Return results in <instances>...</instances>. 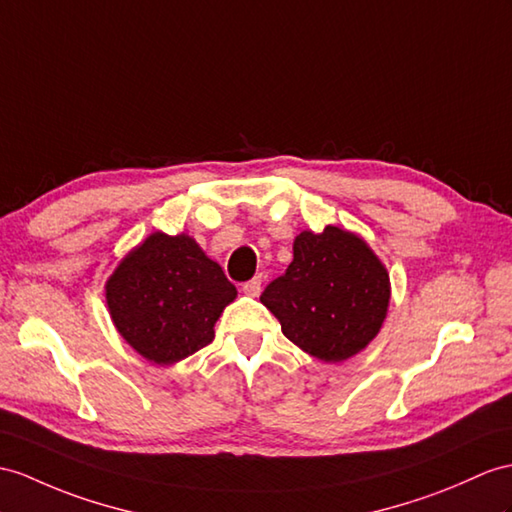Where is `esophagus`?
<instances>
[{
	"mask_svg": "<svg viewBox=\"0 0 512 512\" xmlns=\"http://www.w3.org/2000/svg\"><path fill=\"white\" fill-rule=\"evenodd\" d=\"M260 289H263V276H256L243 284V293L249 297H258Z\"/></svg>",
	"mask_w": 512,
	"mask_h": 512,
	"instance_id": "esophagus-1",
	"label": "esophagus"
}]
</instances>
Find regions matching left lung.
Wrapping results in <instances>:
<instances>
[{"label":"left lung","instance_id":"8db88e82","mask_svg":"<svg viewBox=\"0 0 512 512\" xmlns=\"http://www.w3.org/2000/svg\"><path fill=\"white\" fill-rule=\"evenodd\" d=\"M289 341L341 363L378 334L389 306V273L358 236L328 226L302 232L293 263L260 295Z\"/></svg>","mask_w":512,"mask_h":512}]
</instances>
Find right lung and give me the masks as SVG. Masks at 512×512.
I'll list each match as a JSON object with an SVG mask.
<instances>
[{
  "mask_svg": "<svg viewBox=\"0 0 512 512\" xmlns=\"http://www.w3.org/2000/svg\"><path fill=\"white\" fill-rule=\"evenodd\" d=\"M234 297L223 269L186 234H152L106 284L117 330L158 365L178 363L213 343L215 321Z\"/></svg>",
  "mask_w": 512,
  "mask_h": 512,
  "instance_id": "add662e5",
  "label": "right lung"
}]
</instances>
